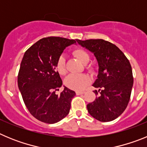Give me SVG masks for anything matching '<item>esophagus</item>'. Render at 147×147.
Wrapping results in <instances>:
<instances>
[{"label": "esophagus", "instance_id": "obj_1", "mask_svg": "<svg viewBox=\"0 0 147 147\" xmlns=\"http://www.w3.org/2000/svg\"><path fill=\"white\" fill-rule=\"evenodd\" d=\"M76 95H82V94H84V93H85V92L84 91H76Z\"/></svg>", "mask_w": 147, "mask_h": 147}]
</instances>
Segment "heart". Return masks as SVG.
<instances>
[{
	"label": "heart",
	"instance_id": "heart-1",
	"mask_svg": "<svg viewBox=\"0 0 147 147\" xmlns=\"http://www.w3.org/2000/svg\"><path fill=\"white\" fill-rule=\"evenodd\" d=\"M73 54L82 63L87 64L90 60V56L86 51L82 49H76L73 51ZM57 71L59 74L62 75L65 73V58L61 56L57 62ZM86 68L89 71H93V67L90 65L86 66ZM65 85L67 88L74 90H82L86 88L90 82V77L86 74H70L65 79Z\"/></svg>",
	"mask_w": 147,
	"mask_h": 147
}]
</instances>
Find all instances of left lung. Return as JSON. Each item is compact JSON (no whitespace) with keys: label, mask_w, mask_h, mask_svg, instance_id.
<instances>
[{"label":"left lung","mask_w":147,"mask_h":147,"mask_svg":"<svg viewBox=\"0 0 147 147\" xmlns=\"http://www.w3.org/2000/svg\"><path fill=\"white\" fill-rule=\"evenodd\" d=\"M76 41L93 53L98 65V76L93 85L99 89L93 91L98 96L87 105L88 113L102 122L117 119L127 108L133 85L129 60L116 45L102 39Z\"/></svg>","instance_id":"obj_1"}]
</instances>
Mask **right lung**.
<instances>
[{
	"label": "right lung",
	"instance_id": "1",
	"mask_svg": "<svg viewBox=\"0 0 147 147\" xmlns=\"http://www.w3.org/2000/svg\"><path fill=\"white\" fill-rule=\"evenodd\" d=\"M74 43V40L45 37L23 55L18 73V88L29 113L40 121L54 124L69 113L76 93L65 87L63 91L56 94L62 85L56 65L64 49Z\"/></svg>",
	"mask_w": 147,
	"mask_h": 147
}]
</instances>
